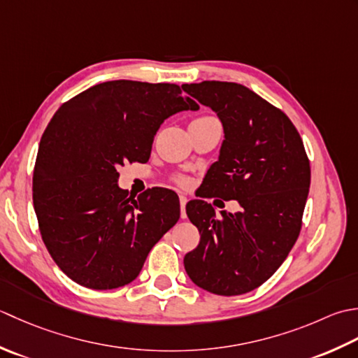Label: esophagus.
I'll list each match as a JSON object with an SVG mask.
<instances>
[{
    "instance_id": "34e87169",
    "label": "esophagus",
    "mask_w": 358,
    "mask_h": 358,
    "mask_svg": "<svg viewBox=\"0 0 358 358\" xmlns=\"http://www.w3.org/2000/svg\"><path fill=\"white\" fill-rule=\"evenodd\" d=\"M179 201H180V217H182V220H185V217H187V213H185V206H187V202H188L187 196L180 194V196H179Z\"/></svg>"
}]
</instances>
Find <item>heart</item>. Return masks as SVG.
<instances>
[{
  "label": "heart",
  "instance_id": "heart-1",
  "mask_svg": "<svg viewBox=\"0 0 358 358\" xmlns=\"http://www.w3.org/2000/svg\"><path fill=\"white\" fill-rule=\"evenodd\" d=\"M201 119H215V117H201ZM201 119H196V120H201ZM176 182L180 187H187L189 184V179L184 178V176H179V178H176Z\"/></svg>",
  "mask_w": 358,
  "mask_h": 358
}]
</instances>
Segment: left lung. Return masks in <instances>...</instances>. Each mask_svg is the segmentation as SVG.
<instances>
[{"label": "left lung", "instance_id": "obj_1", "mask_svg": "<svg viewBox=\"0 0 358 358\" xmlns=\"http://www.w3.org/2000/svg\"><path fill=\"white\" fill-rule=\"evenodd\" d=\"M182 90L213 109L224 128L220 157L203 179V198L236 199L241 207L217 217L206 201L187 203L201 241L185 255V271L211 294H247L271 278L300 235L309 159L287 115L249 87L211 80Z\"/></svg>", "mask_w": 358, "mask_h": 358}]
</instances>
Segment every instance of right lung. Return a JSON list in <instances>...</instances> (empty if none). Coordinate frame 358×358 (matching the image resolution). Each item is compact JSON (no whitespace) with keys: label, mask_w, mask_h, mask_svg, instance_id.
<instances>
[{"label":"right lung","mask_w":358,"mask_h":358,"mask_svg":"<svg viewBox=\"0 0 358 358\" xmlns=\"http://www.w3.org/2000/svg\"><path fill=\"white\" fill-rule=\"evenodd\" d=\"M198 108L178 85L133 80L91 86L58 108L36 155L34 208L43 243L72 281L108 290L137 278L180 206L166 188L129 198L117 169L148 162L164 120Z\"/></svg>","instance_id":"1"}]
</instances>
